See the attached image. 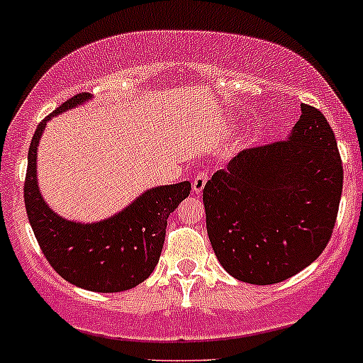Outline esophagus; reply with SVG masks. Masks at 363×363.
Instances as JSON below:
<instances>
[{
	"label": "esophagus",
	"mask_w": 363,
	"mask_h": 363,
	"mask_svg": "<svg viewBox=\"0 0 363 363\" xmlns=\"http://www.w3.org/2000/svg\"><path fill=\"white\" fill-rule=\"evenodd\" d=\"M206 182H208V171H199L192 180V190L196 194H201L204 190Z\"/></svg>",
	"instance_id": "esophagus-1"
}]
</instances>
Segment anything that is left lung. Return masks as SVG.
Here are the masks:
<instances>
[{
    "instance_id": "8db88e82",
    "label": "left lung",
    "mask_w": 363,
    "mask_h": 363,
    "mask_svg": "<svg viewBox=\"0 0 363 363\" xmlns=\"http://www.w3.org/2000/svg\"><path fill=\"white\" fill-rule=\"evenodd\" d=\"M342 192L336 136L318 108L284 142L240 152L206 183V227L221 267L256 286L282 282L329 242Z\"/></svg>"
}]
</instances>
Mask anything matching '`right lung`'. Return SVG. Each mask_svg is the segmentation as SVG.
Listing matches in <instances>:
<instances>
[{"instance_id":"1","label":"right lung","mask_w":363,"mask_h":363,"mask_svg":"<svg viewBox=\"0 0 363 363\" xmlns=\"http://www.w3.org/2000/svg\"><path fill=\"white\" fill-rule=\"evenodd\" d=\"M93 96L79 93L36 128L27 155L26 211L43 255L62 279L93 292L128 291L149 279L161 256L167 216L190 194V182L145 190L114 216L81 223L62 218L46 204L38 185V147L53 116Z\"/></svg>"}]
</instances>
